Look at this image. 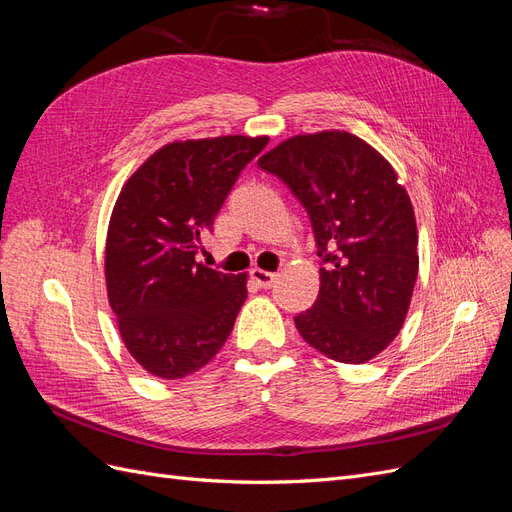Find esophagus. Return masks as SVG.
<instances>
[{
  "instance_id": "34e87169",
  "label": "esophagus",
  "mask_w": 512,
  "mask_h": 512,
  "mask_svg": "<svg viewBox=\"0 0 512 512\" xmlns=\"http://www.w3.org/2000/svg\"><path fill=\"white\" fill-rule=\"evenodd\" d=\"M250 275H252V280L260 286V288H271L273 284H275V280H277V275L275 273H269V271H265V269H252L250 271Z\"/></svg>"
}]
</instances>
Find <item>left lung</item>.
<instances>
[{
    "instance_id": "8db88e82",
    "label": "left lung",
    "mask_w": 512,
    "mask_h": 512,
    "mask_svg": "<svg viewBox=\"0 0 512 512\" xmlns=\"http://www.w3.org/2000/svg\"><path fill=\"white\" fill-rule=\"evenodd\" d=\"M312 220L320 292L294 318L305 342L337 363L361 365L401 331L418 275L412 200L380 151L346 130L297 134L258 158Z\"/></svg>"
}]
</instances>
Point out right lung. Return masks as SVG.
I'll use <instances>...</instances> for the list:
<instances>
[{"instance_id": "1", "label": "right lung", "mask_w": 512, "mask_h": 512, "mask_svg": "<svg viewBox=\"0 0 512 512\" xmlns=\"http://www.w3.org/2000/svg\"><path fill=\"white\" fill-rule=\"evenodd\" d=\"M267 136L173 141L123 183L106 232L108 305L132 359L179 380L222 350L247 297V273L196 262L203 235Z\"/></svg>"}]
</instances>
